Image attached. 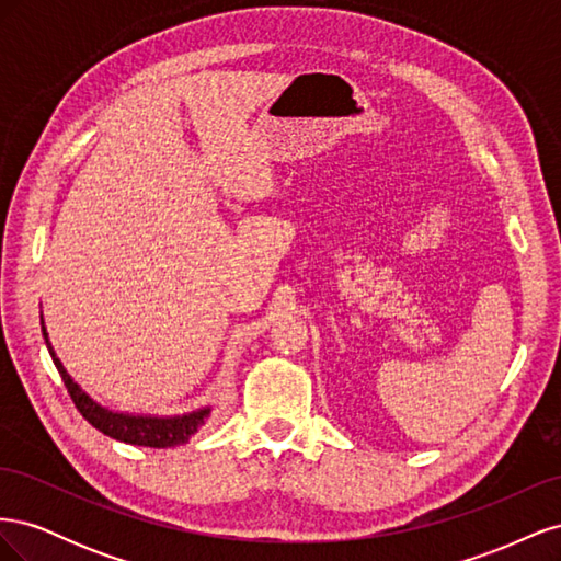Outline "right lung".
<instances>
[{"label": "right lung", "instance_id": "1", "mask_svg": "<svg viewBox=\"0 0 561 561\" xmlns=\"http://www.w3.org/2000/svg\"><path fill=\"white\" fill-rule=\"evenodd\" d=\"M42 334L46 348L50 353V360H54L56 369L60 371V377L67 386V393L75 400L77 410L81 412V416L87 419L93 428H98L100 433H105L118 443L126 445H138V447H154V449H168V447H178L190 443V437L194 433H198V428L206 423V419L213 412V404L198 407L194 412H184V414H173V416H159V414H130V412H114L110 407L100 404L98 400H93L87 390H83L75 379L70 371L65 369V365L60 363L58 353L50 344L46 325H44V313H42Z\"/></svg>", "mask_w": 561, "mask_h": 561}]
</instances>
